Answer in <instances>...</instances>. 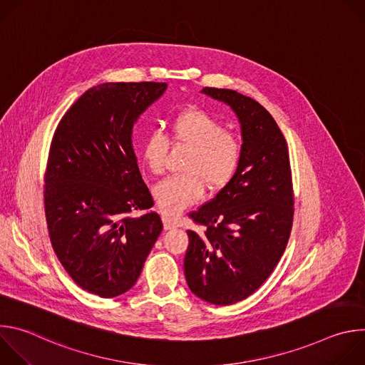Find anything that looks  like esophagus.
Segmentation results:
<instances>
[{"instance_id": "esophagus-1", "label": "esophagus", "mask_w": 365, "mask_h": 365, "mask_svg": "<svg viewBox=\"0 0 365 365\" xmlns=\"http://www.w3.org/2000/svg\"><path fill=\"white\" fill-rule=\"evenodd\" d=\"M163 227H165V230H173V228H176L178 227V222L175 221V220H172L170 217H163Z\"/></svg>"}]
</instances>
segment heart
I'll list each match as a JSON object with an SVG mask.
<instances>
[{"mask_svg": "<svg viewBox=\"0 0 365 365\" xmlns=\"http://www.w3.org/2000/svg\"><path fill=\"white\" fill-rule=\"evenodd\" d=\"M170 137L176 144L192 147L183 166L186 173L162 180L153 190L159 210L175 217L203 196L206 185L220 190L234 179L241 165L242 145L217 117L199 108L176 114L170 123ZM168 151V135L158 130L147 134L141 144V158L151 173L165 172Z\"/></svg>", "mask_w": 365, "mask_h": 365, "instance_id": "1", "label": "heart"}]
</instances>
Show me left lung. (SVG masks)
<instances>
[{
	"instance_id": "8db88e82",
	"label": "left lung",
	"mask_w": 365,
	"mask_h": 365,
	"mask_svg": "<svg viewBox=\"0 0 365 365\" xmlns=\"http://www.w3.org/2000/svg\"><path fill=\"white\" fill-rule=\"evenodd\" d=\"M238 117L242 158L234 179L189 217L185 277L212 304L247 299L272 274L293 224V186L284 135L257 101L232 89L203 88Z\"/></svg>"
}]
</instances>
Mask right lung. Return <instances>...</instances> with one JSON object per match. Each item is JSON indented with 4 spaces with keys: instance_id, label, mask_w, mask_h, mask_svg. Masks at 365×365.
I'll list each match as a JSON object with an SVG mask.
<instances>
[{
    "instance_id": "obj_1",
    "label": "right lung",
    "mask_w": 365,
    "mask_h": 365,
    "mask_svg": "<svg viewBox=\"0 0 365 365\" xmlns=\"http://www.w3.org/2000/svg\"><path fill=\"white\" fill-rule=\"evenodd\" d=\"M163 82L101 83L61 120L44 173V212L59 262L83 290H130L163 224L133 150V127Z\"/></svg>"
}]
</instances>
